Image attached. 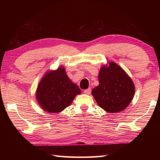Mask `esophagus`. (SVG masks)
Masks as SVG:
<instances>
[{
    "label": "esophagus",
    "mask_w": 160,
    "mask_h": 160,
    "mask_svg": "<svg viewBox=\"0 0 160 160\" xmlns=\"http://www.w3.org/2000/svg\"><path fill=\"white\" fill-rule=\"evenodd\" d=\"M84 93L86 94H90L91 93V88H88L87 89V90H84Z\"/></svg>",
    "instance_id": "obj_1"
}]
</instances>
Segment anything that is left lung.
Listing matches in <instances>:
<instances>
[{
    "mask_svg": "<svg viewBox=\"0 0 160 160\" xmlns=\"http://www.w3.org/2000/svg\"><path fill=\"white\" fill-rule=\"evenodd\" d=\"M99 85L92 91L99 106L109 113L121 112L128 106L135 93V86L126 72L113 62L101 68Z\"/></svg>",
    "mask_w": 160,
    "mask_h": 160,
    "instance_id": "8db88e82",
    "label": "left lung"
}]
</instances>
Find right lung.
I'll return each instance as SVG.
<instances>
[{
  "label": "right lung",
  "instance_id": "obj_1",
  "mask_svg": "<svg viewBox=\"0 0 160 160\" xmlns=\"http://www.w3.org/2000/svg\"><path fill=\"white\" fill-rule=\"evenodd\" d=\"M81 93L78 85L67 76L63 67L48 72L43 77L37 90V99L44 111L58 113L70 106L77 94Z\"/></svg>",
  "mask_w": 160,
  "mask_h": 160
}]
</instances>
